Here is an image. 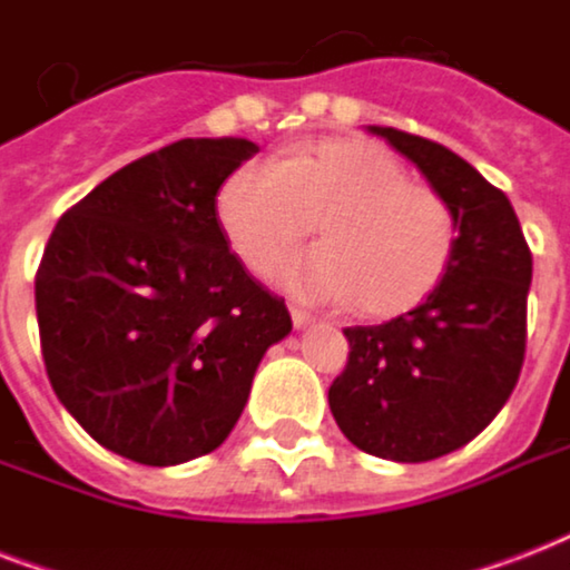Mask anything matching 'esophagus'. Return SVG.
<instances>
[{
	"mask_svg": "<svg viewBox=\"0 0 570 570\" xmlns=\"http://www.w3.org/2000/svg\"><path fill=\"white\" fill-rule=\"evenodd\" d=\"M289 316H293V325L295 328H307L313 322V316L307 311H302V307H289Z\"/></svg>",
	"mask_w": 570,
	"mask_h": 570,
	"instance_id": "34e87169",
	"label": "esophagus"
}]
</instances>
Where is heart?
<instances>
[{"instance_id":"obj_1","label":"heart","mask_w":570,"mask_h":570,"mask_svg":"<svg viewBox=\"0 0 570 570\" xmlns=\"http://www.w3.org/2000/svg\"><path fill=\"white\" fill-rule=\"evenodd\" d=\"M215 209L254 275H268L320 224L322 248L286 263L277 281L311 302H355L364 320L420 307L446 275L459 236L441 191L407 180L396 156L357 138H322L272 165H242Z\"/></svg>"}]
</instances>
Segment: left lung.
Masks as SVG:
<instances>
[{"mask_svg": "<svg viewBox=\"0 0 570 570\" xmlns=\"http://www.w3.org/2000/svg\"><path fill=\"white\" fill-rule=\"evenodd\" d=\"M423 171L455 215V254L420 307L346 328L348 364L331 414L379 459H441L470 443L512 396L527 352L532 254L503 191L459 154L393 127H370Z\"/></svg>", "mask_w": 570, "mask_h": 570, "instance_id": "1", "label": "left lung"}]
</instances>
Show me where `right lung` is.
<instances>
[{
	"instance_id": "obj_1",
	"label": "right lung",
	"mask_w": 570,
	"mask_h": 570,
	"mask_svg": "<svg viewBox=\"0 0 570 570\" xmlns=\"http://www.w3.org/2000/svg\"><path fill=\"white\" fill-rule=\"evenodd\" d=\"M257 150L183 138L141 156L70 206L43 248L35 311L49 384L124 459L171 468L222 446L266 348L293 331L215 209Z\"/></svg>"
}]
</instances>
